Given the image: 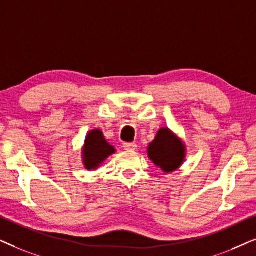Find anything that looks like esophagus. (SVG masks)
Here are the masks:
<instances>
[{"label":"esophagus","mask_w":256,"mask_h":256,"mask_svg":"<svg viewBox=\"0 0 256 256\" xmlns=\"http://www.w3.org/2000/svg\"><path fill=\"white\" fill-rule=\"evenodd\" d=\"M124 148L126 149V150H135L136 148H138V144H136L135 142H126V143H124Z\"/></svg>","instance_id":"esophagus-1"}]
</instances>
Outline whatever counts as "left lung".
Instances as JSON below:
<instances>
[{
  "mask_svg": "<svg viewBox=\"0 0 256 256\" xmlns=\"http://www.w3.org/2000/svg\"><path fill=\"white\" fill-rule=\"evenodd\" d=\"M184 146L168 128L160 129L148 148L149 158L164 172L177 170L184 160Z\"/></svg>",
  "mask_w": 256,
  "mask_h": 256,
  "instance_id": "left-lung-1",
  "label": "left lung"
}]
</instances>
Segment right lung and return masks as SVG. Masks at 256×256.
Returning <instances> with one entry per match:
<instances>
[{"mask_svg":"<svg viewBox=\"0 0 256 256\" xmlns=\"http://www.w3.org/2000/svg\"><path fill=\"white\" fill-rule=\"evenodd\" d=\"M113 152H115V149L108 144L100 130L96 129V130L88 132V135L86 136L85 146H84L82 152L86 169L90 170L99 166Z\"/></svg>","mask_w":256,"mask_h":256,"instance_id":"1","label":"right lung"}]
</instances>
